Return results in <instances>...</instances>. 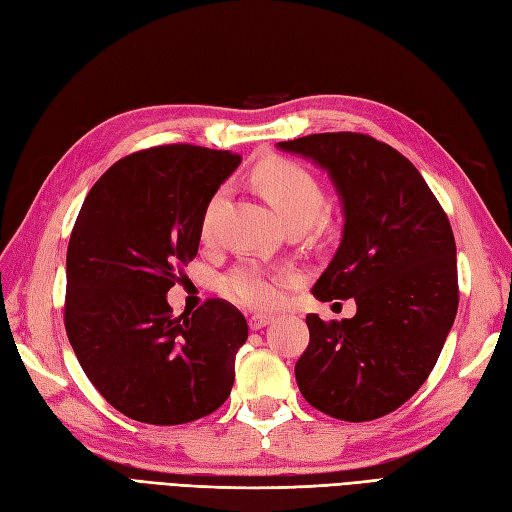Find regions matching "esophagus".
I'll return each mask as SVG.
<instances>
[{
  "instance_id": "34e87169",
  "label": "esophagus",
  "mask_w": 512,
  "mask_h": 512,
  "mask_svg": "<svg viewBox=\"0 0 512 512\" xmlns=\"http://www.w3.org/2000/svg\"><path fill=\"white\" fill-rule=\"evenodd\" d=\"M274 318L272 316H266V313H253L251 318H248V326H251L253 331H259L264 329V326H268Z\"/></svg>"
}]
</instances>
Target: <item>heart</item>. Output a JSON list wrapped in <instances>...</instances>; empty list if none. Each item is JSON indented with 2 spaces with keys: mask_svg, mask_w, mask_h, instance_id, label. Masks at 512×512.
<instances>
[{
  "mask_svg": "<svg viewBox=\"0 0 512 512\" xmlns=\"http://www.w3.org/2000/svg\"><path fill=\"white\" fill-rule=\"evenodd\" d=\"M251 179L259 194L274 207L283 227H307L322 214L326 199L324 188L320 179L303 164L285 160V157H268L253 168ZM220 205L222 192H216L203 212V238H212ZM285 285H290L287 272L244 264L222 279L220 290L240 305L270 309L281 300Z\"/></svg>",
  "mask_w": 512,
  "mask_h": 512,
  "instance_id": "heart-1",
  "label": "heart"
}]
</instances>
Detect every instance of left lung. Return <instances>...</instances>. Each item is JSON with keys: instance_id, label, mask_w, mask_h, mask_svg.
<instances>
[{"instance_id": "left-lung-1", "label": "left lung", "mask_w": 512, "mask_h": 512, "mask_svg": "<svg viewBox=\"0 0 512 512\" xmlns=\"http://www.w3.org/2000/svg\"><path fill=\"white\" fill-rule=\"evenodd\" d=\"M329 170L344 235L313 296L355 298L357 316L309 313L296 383L318 411L370 422L396 411L435 368L458 309L450 220L406 157L368 134L335 131L279 142Z\"/></svg>"}]
</instances>
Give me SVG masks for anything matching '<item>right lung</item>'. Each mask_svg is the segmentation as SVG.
Instances as JSON below:
<instances>
[{"label": "right lung", "mask_w": 512, "mask_h": 512, "mask_svg": "<svg viewBox=\"0 0 512 512\" xmlns=\"http://www.w3.org/2000/svg\"><path fill=\"white\" fill-rule=\"evenodd\" d=\"M238 164L240 155L194 144L136 151L99 177L77 214L64 326L90 383L136 422L188 424L231 393L244 316L222 298L173 316L166 294Z\"/></svg>", "instance_id": "right-lung-1"}]
</instances>
